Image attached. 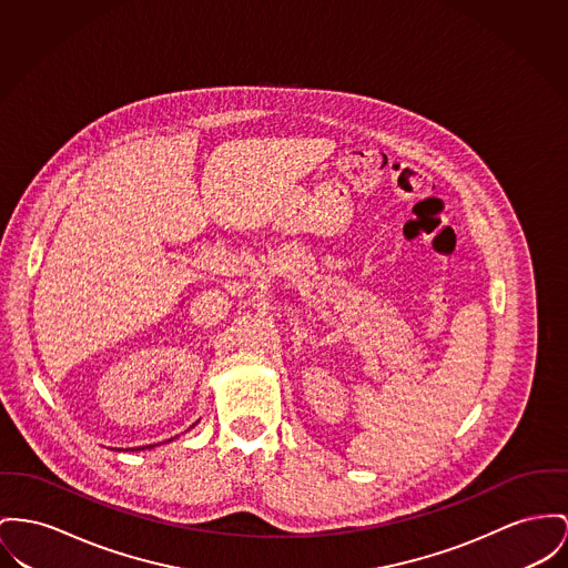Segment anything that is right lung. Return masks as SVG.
Returning a JSON list of instances; mask_svg holds the SVG:
<instances>
[{
	"instance_id": "right-lung-1",
	"label": "right lung",
	"mask_w": 568,
	"mask_h": 568,
	"mask_svg": "<svg viewBox=\"0 0 568 568\" xmlns=\"http://www.w3.org/2000/svg\"><path fill=\"white\" fill-rule=\"evenodd\" d=\"M193 426H195V424H193ZM168 442H172V439H168ZM146 448H154V444H151V446H146ZM146 448L142 446V448H131V450H146Z\"/></svg>"
}]
</instances>
